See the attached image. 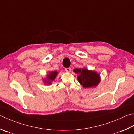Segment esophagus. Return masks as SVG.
Listing matches in <instances>:
<instances>
[{
    "label": "esophagus",
    "instance_id": "obj_1",
    "mask_svg": "<svg viewBox=\"0 0 134 134\" xmlns=\"http://www.w3.org/2000/svg\"><path fill=\"white\" fill-rule=\"evenodd\" d=\"M65 71L66 72H71V68H70V67H69V68H65Z\"/></svg>",
    "mask_w": 134,
    "mask_h": 134
}]
</instances>
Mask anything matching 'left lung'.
<instances>
[{"label": "left lung", "mask_w": 134, "mask_h": 134, "mask_svg": "<svg viewBox=\"0 0 134 134\" xmlns=\"http://www.w3.org/2000/svg\"><path fill=\"white\" fill-rule=\"evenodd\" d=\"M74 71L79 74L77 77L78 82L84 88L95 86L100 82L99 75L95 71H90L86 69H75Z\"/></svg>", "instance_id": "left-lung-1"}]
</instances>
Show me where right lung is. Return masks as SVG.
<instances>
[{
  "mask_svg": "<svg viewBox=\"0 0 134 134\" xmlns=\"http://www.w3.org/2000/svg\"><path fill=\"white\" fill-rule=\"evenodd\" d=\"M57 75V72L56 71L50 72L49 75H47V80H44V82L49 83V84H51V81H53L55 79V78L56 77Z\"/></svg>",
  "mask_w": 134,
  "mask_h": 134,
  "instance_id": "obj_1",
  "label": "right lung"
}]
</instances>
